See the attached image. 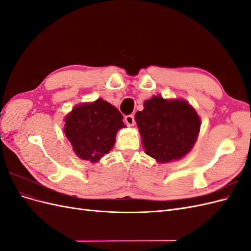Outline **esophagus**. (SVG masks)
Here are the masks:
<instances>
[{"instance_id":"obj_1","label":"esophagus","mask_w":251,"mask_h":251,"mask_svg":"<svg viewBox=\"0 0 251 251\" xmlns=\"http://www.w3.org/2000/svg\"><path fill=\"white\" fill-rule=\"evenodd\" d=\"M125 121H126V124L127 126H135V119H134V116H133V115H126V116L125 117Z\"/></svg>"}]
</instances>
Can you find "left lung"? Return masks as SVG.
Returning <instances> with one entry per match:
<instances>
[{"label": "left lung", "instance_id": "1", "mask_svg": "<svg viewBox=\"0 0 251 251\" xmlns=\"http://www.w3.org/2000/svg\"><path fill=\"white\" fill-rule=\"evenodd\" d=\"M137 111V123L146 154L166 163L179 160L191 151L200 132V117L183 100L153 96Z\"/></svg>", "mask_w": 251, "mask_h": 251}]
</instances>
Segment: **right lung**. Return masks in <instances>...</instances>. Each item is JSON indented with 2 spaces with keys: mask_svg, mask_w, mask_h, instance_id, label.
<instances>
[{
  "mask_svg": "<svg viewBox=\"0 0 251 251\" xmlns=\"http://www.w3.org/2000/svg\"><path fill=\"white\" fill-rule=\"evenodd\" d=\"M121 113L101 98L75 105L65 117L64 132L74 153L96 163L115 144L118 130L126 127Z\"/></svg>",
  "mask_w": 251,
  "mask_h": 251,
  "instance_id": "right-lung-1",
  "label": "right lung"
}]
</instances>
